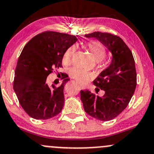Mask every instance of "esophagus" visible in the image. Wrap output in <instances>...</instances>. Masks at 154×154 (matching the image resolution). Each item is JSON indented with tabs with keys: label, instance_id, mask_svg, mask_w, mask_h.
Listing matches in <instances>:
<instances>
[{
	"label": "esophagus",
	"instance_id": "34e87169",
	"mask_svg": "<svg viewBox=\"0 0 154 154\" xmlns=\"http://www.w3.org/2000/svg\"><path fill=\"white\" fill-rule=\"evenodd\" d=\"M80 86H81V88H83V86H82L81 85H80Z\"/></svg>",
	"mask_w": 154,
	"mask_h": 154
}]
</instances>
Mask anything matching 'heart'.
<instances>
[{
	"instance_id": "1",
	"label": "heart",
	"mask_w": 154,
	"mask_h": 154,
	"mask_svg": "<svg viewBox=\"0 0 154 154\" xmlns=\"http://www.w3.org/2000/svg\"><path fill=\"white\" fill-rule=\"evenodd\" d=\"M87 48L92 57L97 61L100 62L106 56V49L103 44L97 41H91L87 44ZM74 52V48L70 47L65 52L63 61L65 64H69L72 62ZM69 75L78 82L85 83L91 77V74L86 71L80 68L74 67L69 70Z\"/></svg>"
}]
</instances>
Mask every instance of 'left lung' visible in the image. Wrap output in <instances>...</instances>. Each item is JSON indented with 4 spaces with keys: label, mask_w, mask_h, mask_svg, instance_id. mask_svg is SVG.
<instances>
[{
    "label": "left lung",
    "mask_w": 154,
    "mask_h": 154,
    "mask_svg": "<svg viewBox=\"0 0 154 154\" xmlns=\"http://www.w3.org/2000/svg\"><path fill=\"white\" fill-rule=\"evenodd\" d=\"M85 38L98 40L109 50L112 59L109 66L93 81L96 92L105 91L103 97L90 91H80V99L85 112L101 121L114 119L128 105L137 86L135 61L132 52L119 37L109 33L94 32Z\"/></svg>",
    "instance_id": "obj_1"
}]
</instances>
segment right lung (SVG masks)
I'll return each mask as SVG.
<instances>
[{
    "instance_id": "add662e5",
    "label": "right lung",
    "mask_w": 154,
    "mask_h": 154,
    "mask_svg": "<svg viewBox=\"0 0 154 154\" xmlns=\"http://www.w3.org/2000/svg\"><path fill=\"white\" fill-rule=\"evenodd\" d=\"M77 38L68 34L45 32L32 38L26 43L17 60L14 72L13 88L20 106L31 117L48 119L61 112L64 105V79L56 88L46 83V78L53 69L62 66L68 48Z\"/></svg>"
}]
</instances>
